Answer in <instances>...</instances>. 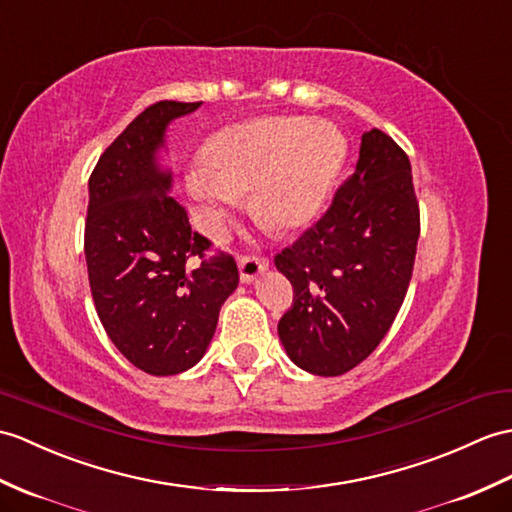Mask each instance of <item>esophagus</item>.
<instances>
[{
	"instance_id": "obj_1",
	"label": "esophagus",
	"mask_w": 512,
	"mask_h": 512,
	"mask_svg": "<svg viewBox=\"0 0 512 512\" xmlns=\"http://www.w3.org/2000/svg\"><path fill=\"white\" fill-rule=\"evenodd\" d=\"M240 279L242 283H253L259 275L268 270V259L264 257H242L240 259Z\"/></svg>"
}]
</instances>
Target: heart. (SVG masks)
Wrapping results in <instances>:
<instances>
[{
	"mask_svg": "<svg viewBox=\"0 0 512 512\" xmlns=\"http://www.w3.org/2000/svg\"><path fill=\"white\" fill-rule=\"evenodd\" d=\"M344 154L340 128L323 117H259L207 139L205 168L187 172L185 194L198 227L209 235L222 233L229 211L246 192L257 218L294 231L323 209Z\"/></svg>",
	"mask_w": 512,
	"mask_h": 512,
	"instance_id": "obj_1",
	"label": "heart"
}]
</instances>
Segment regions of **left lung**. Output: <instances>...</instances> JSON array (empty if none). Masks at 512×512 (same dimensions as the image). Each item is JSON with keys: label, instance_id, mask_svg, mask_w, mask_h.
<instances>
[{"label": "left lung", "instance_id": "left-lung-1", "mask_svg": "<svg viewBox=\"0 0 512 512\" xmlns=\"http://www.w3.org/2000/svg\"><path fill=\"white\" fill-rule=\"evenodd\" d=\"M419 231L408 154L371 128L329 211L275 257L294 288L277 329L296 366L336 377L375 351L408 292Z\"/></svg>", "mask_w": 512, "mask_h": 512}]
</instances>
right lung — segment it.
Wrapping results in <instances>:
<instances>
[{
    "mask_svg": "<svg viewBox=\"0 0 512 512\" xmlns=\"http://www.w3.org/2000/svg\"><path fill=\"white\" fill-rule=\"evenodd\" d=\"M200 104L148 106L89 178L85 257L95 310L124 358L157 377L202 360L220 307L240 283L231 255L205 259L209 240L192 233L163 165L168 126Z\"/></svg>",
    "mask_w": 512,
    "mask_h": 512,
    "instance_id": "obj_1",
    "label": "right lung"
}]
</instances>
